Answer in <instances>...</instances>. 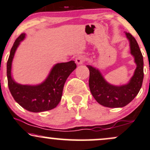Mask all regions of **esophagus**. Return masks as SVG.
I'll return each instance as SVG.
<instances>
[{
  "label": "esophagus",
  "instance_id": "obj_1",
  "mask_svg": "<svg viewBox=\"0 0 150 150\" xmlns=\"http://www.w3.org/2000/svg\"><path fill=\"white\" fill-rule=\"evenodd\" d=\"M86 58L85 56L79 55V57H77L76 58V64H82L83 63L86 61Z\"/></svg>",
  "mask_w": 150,
  "mask_h": 150
}]
</instances>
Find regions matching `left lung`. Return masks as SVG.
Instances as JSON below:
<instances>
[{
    "label": "left lung",
    "mask_w": 150,
    "mask_h": 150,
    "mask_svg": "<svg viewBox=\"0 0 150 150\" xmlns=\"http://www.w3.org/2000/svg\"><path fill=\"white\" fill-rule=\"evenodd\" d=\"M129 40L131 54L136 64L133 76L128 83L114 86L109 83L98 69L87 65L90 71L89 88L93 98L104 107H123L135 98L142 87L143 81V57L135 38L130 33L125 32Z\"/></svg>",
    "instance_id": "1"
}]
</instances>
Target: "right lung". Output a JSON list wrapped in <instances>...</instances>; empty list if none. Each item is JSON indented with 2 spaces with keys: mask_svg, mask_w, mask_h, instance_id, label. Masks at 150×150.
<instances>
[{
  "mask_svg": "<svg viewBox=\"0 0 150 150\" xmlns=\"http://www.w3.org/2000/svg\"><path fill=\"white\" fill-rule=\"evenodd\" d=\"M25 38L22 33L16 39L10 50L7 62V77L10 93L17 103L31 112H41L55 108L60 102L64 85L74 70L76 68L74 61L57 63L54 65L48 76L38 85H22L12 79V63L16 50Z\"/></svg>",
  "mask_w": 150,
  "mask_h": 150,
  "instance_id": "add662e5",
  "label": "right lung"
}]
</instances>
